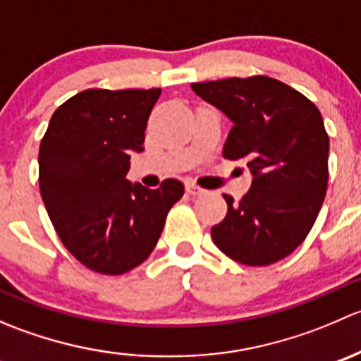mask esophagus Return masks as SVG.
<instances>
[{"mask_svg":"<svg viewBox=\"0 0 361 361\" xmlns=\"http://www.w3.org/2000/svg\"><path fill=\"white\" fill-rule=\"evenodd\" d=\"M185 187H187V192L190 195H202L204 192H206L202 187H199L197 183H194V181H187V183H185Z\"/></svg>","mask_w":361,"mask_h":361,"instance_id":"esophagus-1","label":"esophagus"}]
</instances>
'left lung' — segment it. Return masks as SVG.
<instances>
[{
	"mask_svg": "<svg viewBox=\"0 0 361 361\" xmlns=\"http://www.w3.org/2000/svg\"><path fill=\"white\" fill-rule=\"evenodd\" d=\"M192 89L234 122L224 155L253 174L227 216L211 228L221 253L262 267L288 257L307 238L329 187V134L316 104L265 75L195 82Z\"/></svg>",
	"mask_w": 361,
	"mask_h": 361,
	"instance_id": "1",
	"label": "left lung"
}]
</instances>
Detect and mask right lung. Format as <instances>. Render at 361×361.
Returning <instances> with one entry per match:
<instances>
[{
    "label": "right lung",
    "mask_w": 361,
    "mask_h": 361,
    "mask_svg": "<svg viewBox=\"0 0 361 361\" xmlns=\"http://www.w3.org/2000/svg\"><path fill=\"white\" fill-rule=\"evenodd\" d=\"M160 89H87L54 111L39 143V192L61 243L82 265L118 276L143 264L171 207L183 197L169 178L157 190L126 174L143 152Z\"/></svg>",
    "instance_id": "obj_1"
}]
</instances>
